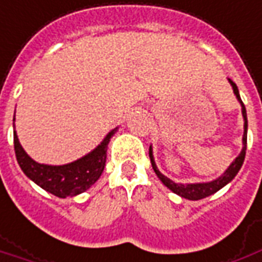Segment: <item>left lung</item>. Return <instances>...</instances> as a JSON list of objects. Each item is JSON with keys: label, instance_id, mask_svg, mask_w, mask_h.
<instances>
[{"label": "left lung", "instance_id": "8db88e82", "mask_svg": "<svg viewBox=\"0 0 262 262\" xmlns=\"http://www.w3.org/2000/svg\"><path fill=\"white\" fill-rule=\"evenodd\" d=\"M230 85L233 88V92L234 95L238 99V102L242 104V112H243V117H244V135H243V149L240 152L237 158L234 159L232 165L229 166V169L225 173H223L222 177H219L216 180L209 181V183H196V184H179V183H174L171 181L170 179H167L166 176H163L158 170V167L155 165L154 160V155H152V148H149V158H150V163H152V167H154L155 173L156 176L159 177L160 181L165 184L169 190H171L173 192H176L177 195H181L183 198H187V200H192V201H196V200H202L205 196L212 195L213 192L219 191L222 187H225L228 184L229 181H232L234 179V176L237 174L240 167L243 165L244 158H246V148H247V113H246V107H244V103L242 102L240 99V95H238V89L236 86V83L229 79Z\"/></svg>", "mask_w": 262, "mask_h": 262}]
</instances>
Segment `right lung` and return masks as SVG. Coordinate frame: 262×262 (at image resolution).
Masks as SVG:
<instances>
[{"instance_id": "1", "label": "right lung", "mask_w": 262, "mask_h": 262, "mask_svg": "<svg viewBox=\"0 0 262 262\" xmlns=\"http://www.w3.org/2000/svg\"><path fill=\"white\" fill-rule=\"evenodd\" d=\"M116 129L117 128L110 131L107 137L103 139L102 144L99 145L96 149L92 150L91 154H88L86 156L72 163L62 166L40 165L37 162H34L29 155L25 152L22 145L19 144L18 135L13 131V146H15L16 160L25 174L46 191L51 192L53 195L60 196V198L78 195L81 192L86 191L102 176L104 165H106L108 141L114 135Z\"/></svg>"}]
</instances>
